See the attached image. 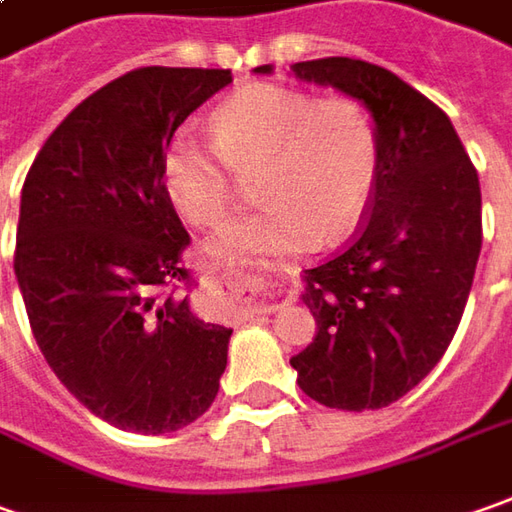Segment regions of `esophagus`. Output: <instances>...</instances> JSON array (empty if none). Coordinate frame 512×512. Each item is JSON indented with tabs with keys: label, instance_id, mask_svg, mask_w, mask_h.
Returning a JSON list of instances; mask_svg holds the SVG:
<instances>
[{
	"label": "esophagus",
	"instance_id": "obj_1",
	"mask_svg": "<svg viewBox=\"0 0 512 512\" xmlns=\"http://www.w3.org/2000/svg\"><path fill=\"white\" fill-rule=\"evenodd\" d=\"M233 281L239 284V287H245V290H253V284H256V279H250V276H242V273H233ZM273 307H259V312H270Z\"/></svg>",
	"mask_w": 512,
	"mask_h": 512
}]
</instances>
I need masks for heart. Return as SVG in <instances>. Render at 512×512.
Returning <instances> with one entry per match:
<instances>
[{
    "label": "heart",
    "mask_w": 512,
    "mask_h": 512,
    "mask_svg": "<svg viewBox=\"0 0 512 512\" xmlns=\"http://www.w3.org/2000/svg\"><path fill=\"white\" fill-rule=\"evenodd\" d=\"M214 146L177 132L163 154V188L194 225H219L233 177L250 180L259 211L208 242L216 259L284 256L349 233L372 200L380 137L369 109L349 95L312 98L281 84H248L211 115ZM232 171L228 172L227 168Z\"/></svg>",
    "instance_id": "1"
}]
</instances>
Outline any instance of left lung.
Masks as SVG:
<instances>
[{"label": "left lung", "instance_id": "obj_1", "mask_svg": "<svg viewBox=\"0 0 512 512\" xmlns=\"http://www.w3.org/2000/svg\"><path fill=\"white\" fill-rule=\"evenodd\" d=\"M290 72L360 101L380 137L369 219L349 248L301 276L318 329L290 366L321 406L383 408L454 341L482 250L479 174L448 115L394 72L358 58L298 61Z\"/></svg>", "mask_w": 512, "mask_h": 512}]
</instances>
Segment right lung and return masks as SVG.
<instances>
[{
	"label": "right lung",
	"instance_id": "obj_1",
	"mask_svg": "<svg viewBox=\"0 0 512 512\" xmlns=\"http://www.w3.org/2000/svg\"><path fill=\"white\" fill-rule=\"evenodd\" d=\"M231 70L140 67L61 120L27 171L16 281L56 377L120 431L171 434L202 417L233 329L188 296L180 216L163 188L177 126L231 84Z\"/></svg>",
	"mask_w": 512,
	"mask_h": 512
}]
</instances>
